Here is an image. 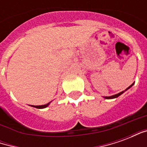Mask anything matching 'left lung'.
Returning a JSON list of instances; mask_svg holds the SVG:
<instances>
[{
    "label": "left lung",
    "instance_id": "8db88e82",
    "mask_svg": "<svg viewBox=\"0 0 147 147\" xmlns=\"http://www.w3.org/2000/svg\"><path fill=\"white\" fill-rule=\"evenodd\" d=\"M132 85H133V83H132V84H131V86H128V87H127V89L125 90H127V89H129L131 86H132ZM123 92H124V91H121V92H120V93H119V94H115V95L109 96V97H104V98H106V99L116 98H117V97H119V96H120V95H121V94H123Z\"/></svg>",
    "mask_w": 147,
    "mask_h": 147
}]
</instances>
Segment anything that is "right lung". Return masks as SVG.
<instances>
[{"instance_id": "obj_1", "label": "right lung", "mask_w": 147, "mask_h": 147, "mask_svg": "<svg viewBox=\"0 0 147 147\" xmlns=\"http://www.w3.org/2000/svg\"><path fill=\"white\" fill-rule=\"evenodd\" d=\"M49 103H50V102H49ZM49 103H48V104H45V105H32V106L37 109H44L45 108V107H47V106L49 105Z\"/></svg>"}]
</instances>
